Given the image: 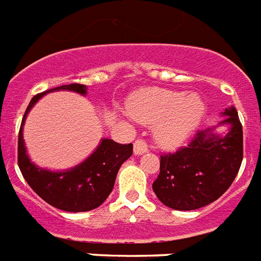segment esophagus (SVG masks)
<instances>
[{
  "label": "esophagus",
  "instance_id": "obj_1",
  "mask_svg": "<svg viewBox=\"0 0 261 261\" xmlns=\"http://www.w3.org/2000/svg\"><path fill=\"white\" fill-rule=\"evenodd\" d=\"M148 150V146L146 143V141L143 139H137L134 143V154L135 155H142L144 152H147Z\"/></svg>",
  "mask_w": 261,
  "mask_h": 261
}]
</instances>
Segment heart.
Returning <instances> with one entry per match:
<instances>
[{"instance_id": "heart-1", "label": "heart", "mask_w": 261, "mask_h": 261, "mask_svg": "<svg viewBox=\"0 0 261 261\" xmlns=\"http://www.w3.org/2000/svg\"><path fill=\"white\" fill-rule=\"evenodd\" d=\"M127 110L144 124H155V138L163 146H179L196 130L204 118L205 103L196 94L150 87L134 94Z\"/></svg>"}]
</instances>
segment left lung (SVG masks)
Wrapping results in <instances>:
<instances>
[{
    "mask_svg": "<svg viewBox=\"0 0 261 261\" xmlns=\"http://www.w3.org/2000/svg\"><path fill=\"white\" fill-rule=\"evenodd\" d=\"M229 124L222 137L215 128L198 131L186 147L161 155V172L152 183L158 199L172 210L191 211L215 201L235 180L243 161V127L233 106L225 109Z\"/></svg>",
    "mask_w": 261,
    "mask_h": 261,
    "instance_id": "left-lung-1",
    "label": "left lung"
}]
</instances>
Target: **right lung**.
I'll return each instance as SVG.
<instances>
[{"label": "right lung", "mask_w": 261, "mask_h": 261, "mask_svg": "<svg viewBox=\"0 0 261 261\" xmlns=\"http://www.w3.org/2000/svg\"><path fill=\"white\" fill-rule=\"evenodd\" d=\"M69 90L86 95L87 87L80 83L63 85L37 94L30 100L18 134V167L33 191L46 203L67 212H85L99 207L113 191L120 166L133 155V143L119 144L102 139L97 150L75 167L65 171H50L30 162L26 154L22 128L32 107L47 93Z\"/></svg>", "instance_id": "add662e5"}]
</instances>
